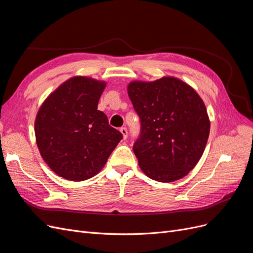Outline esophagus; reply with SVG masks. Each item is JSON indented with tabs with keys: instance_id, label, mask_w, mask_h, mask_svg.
<instances>
[{
	"instance_id": "34e87169",
	"label": "esophagus",
	"mask_w": 253,
	"mask_h": 253,
	"mask_svg": "<svg viewBox=\"0 0 253 253\" xmlns=\"http://www.w3.org/2000/svg\"><path fill=\"white\" fill-rule=\"evenodd\" d=\"M120 133L123 134L124 139H126V138H127V129H126V127H121V128H120Z\"/></svg>"
}]
</instances>
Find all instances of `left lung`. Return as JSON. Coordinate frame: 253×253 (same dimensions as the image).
Wrapping results in <instances>:
<instances>
[{"label": "left lung", "instance_id": "left-lung-1", "mask_svg": "<svg viewBox=\"0 0 253 253\" xmlns=\"http://www.w3.org/2000/svg\"><path fill=\"white\" fill-rule=\"evenodd\" d=\"M128 97L140 117L141 133L133 146L145 175L169 183L185 177L204 153L211 130L199 94L177 77L133 81Z\"/></svg>", "mask_w": 253, "mask_h": 253}]
</instances>
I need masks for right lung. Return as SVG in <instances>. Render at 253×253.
<instances>
[{"mask_svg": "<svg viewBox=\"0 0 253 253\" xmlns=\"http://www.w3.org/2000/svg\"><path fill=\"white\" fill-rule=\"evenodd\" d=\"M107 83L74 76L42 103L34 123L42 158L56 175L84 181L103 169L123 134L97 110Z\"/></svg>", "mask_w": 253, "mask_h": 253, "instance_id": "obj_1", "label": "right lung"}]
</instances>
